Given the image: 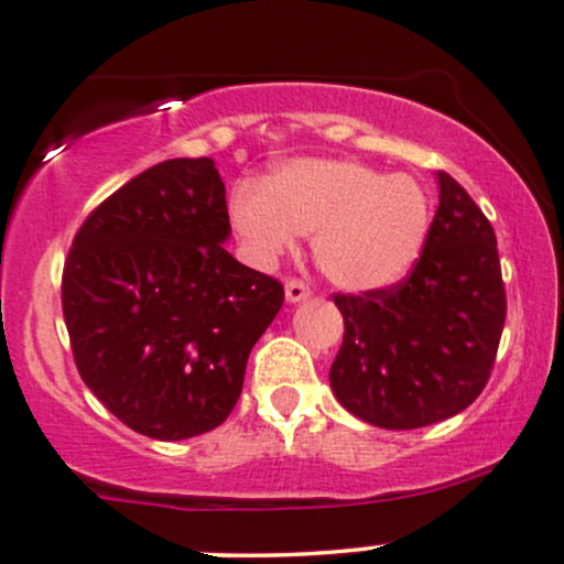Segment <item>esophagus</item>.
<instances>
[{"mask_svg":"<svg viewBox=\"0 0 564 564\" xmlns=\"http://www.w3.org/2000/svg\"><path fill=\"white\" fill-rule=\"evenodd\" d=\"M307 296H310L307 283L300 281V278H289V281H286V300L294 304V302L307 300Z\"/></svg>","mask_w":564,"mask_h":564,"instance_id":"34e87169","label":"esophagus"}]
</instances>
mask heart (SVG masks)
Segmentation results:
<instances>
[{
    "label": "heart",
    "mask_w": 564,
    "mask_h": 564,
    "mask_svg": "<svg viewBox=\"0 0 564 564\" xmlns=\"http://www.w3.org/2000/svg\"><path fill=\"white\" fill-rule=\"evenodd\" d=\"M230 228L254 262L273 264L313 232V260L336 289H390L422 257L432 200L408 174L352 159H291L268 183H241L228 200Z\"/></svg>",
    "instance_id": "b5f03b06"
}]
</instances>
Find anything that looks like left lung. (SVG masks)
Segmentation results:
<instances>
[{"instance_id": "1", "label": "left lung", "mask_w": 564, "mask_h": 564, "mask_svg": "<svg viewBox=\"0 0 564 564\" xmlns=\"http://www.w3.org/2000/svg\"><path fill=\"white\" fill-rule=\"evenodd\" d=\"M411 275L390 289L334 294L345 341L328 371L352 416L419 430L469 408L488 384L507 294L496 232L451 174Z\"/></svg>"}]
</instances>
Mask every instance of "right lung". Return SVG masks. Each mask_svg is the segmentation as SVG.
Segmentation results:
<instances>
[{
    "label": "right lung",
    "instance_id": "obj_1",
    "mask_svg": "<svg viewBox=\"0 0 564 564\" xmlns=\"http://www.w3.org/2000/svg\"><path fill=\"white\" fill-rule=\"evenodd\" d=\"M212 159H170L84 219L63 268V318L84 384L129 430L185 440L241 398L251 347L283 304L275 278L225 251Z\"/></svg>",
    "mask_w": 564,
    "mask_h": 564
}]
</instances>
